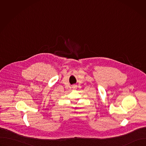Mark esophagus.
I'll use <instances>...</instances> for the list:
<instances>
[{
    "label": "esophagus",
    "mask_w": 146,
    "mask_h": 146,
    "mask_svg": "<svg viewBox=\"0 0 146 146\" xmlns=\"http://www.w3.org/2000/svg\"><path fill=\"white\" fill-rule=\"evenodd\" d=\"M73 88H75V86H73Z\"/></svg>",
    "instance_id": "1"
}]
</instances>
